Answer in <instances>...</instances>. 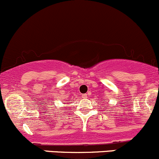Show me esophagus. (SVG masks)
I'll return each instance as SVG.
<instances>
[{
    "mask_svg": "<svg viewBox=\"0 0 159 159\" xmlns=\"http://www.w3.org/2000/svg\"><path fill=\"white\" fill-rule=\"evenodd\" d=\"M82 98H88V94H82Z\"/></svg>",
    "mask_w": 159,
    "mask_h": 159,
    "instance_id": "34e87169",
    "label": "esophagus"
}]
</instances>
